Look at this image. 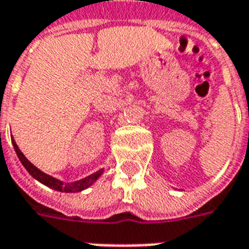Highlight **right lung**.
<instances>
[{
  "label": "right lung",
  "instance_id": "obj_1",
  "mask_svg": "<svg viewBox=\"0 0 249 249\" xmlns=\"http://www.w3.org/2000/svg\"><path fill=\"white\" fill-rule=\"evenodd\" d=\"M13 141V146L15 148V152H17L18 158L19 160L21 161V164L24 165V168L28 170V173L32 176L33 178H36L37 181H40L41 183H44L48 187H52V189L56 190V191H63V193H79V191H83V190L88 189L89 186H91L94 182L97 181L98 177L103 173V169L98 170L95 173L90 174L88 177L83 178V179H80V181H76V182H71V183H63L62 181L59 179H56V178L52 177V176H49V174L44 173V172H41L38 168L33 165L31 161H28V159L23 155V152L19 150L18 147V144L15 143V141Z\"/></svg>",
  "mask_w": 249,
  "mask_h": 249
}]
</instances>
